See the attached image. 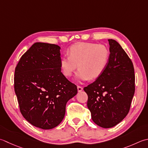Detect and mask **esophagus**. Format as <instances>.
Masks as SVG:
<instances>
[{
    "label": "esophagus",
    "mask_w": 148,
    "mask_h": 148,
    "mask_svg": "<svg viewBox=\"0 0 148 148\" xmlns=\"http://www.w3.org/2000/svg\"><path fill=\"white\" fill-rule=\"evenodd\" d=\"M77 90L78 92H82L83 90V87L81 86H77Z\"/></svg>",
    "instance_id": "esophagus-1"
}]
</instances>
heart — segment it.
Instances as JSON below:
<instances>
[{
	"label": "heart",
	"mask_w": 148,
	"mask_h": 148,
	"mask_svg": "<svg viewBox=\"0 0 148 148\" xmlns=\"http://www.w3.org/2000/svg\"><path fill=\"white\" fill-rule=\"evenodd\" d=\"M68 56H63L60 65L62 73L69 77L77 68L78 81L99 77L108 65L110 52L105 45L94 43H79L69 47Z\"/></svg>",
	"instance_id": "obj_1"
}]
</instances>
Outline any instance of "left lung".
<instances>
[{"instance_id": "8db88e82", "label": "left lung", "mask_w": 148, "mask_h": 148, "mask_svg": "<svg viewBox=\"0 0 148 148\" xmlns=\"http://www.w3.org/2000/svg\"><path fill=\"white\" fill-rule=\"evenodd\" d=\"M110 58L105 71L84 90L92 121L109 128L122 121L130 111L135 93V74L131 59L119 43L108 40Z\"/></svg>"}]
</instances>
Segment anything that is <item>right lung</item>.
<instances>
[{
	"instance_id": "1",
	"label": "right lung",
	"mask_w": 148,
	"mask_h": 148,
	"mask_svg": "<svg viewBox=\"0 0 148 148\" xmlns=\"http://www.w3.org/2000/svg\"><path fill=\"white\" fill-rule=\"evenodd\" d=\"M60 47L36 42L20 58L15 67L14 92L20 111L32 125L49 130L62 122L67 101L77 86L61 72Z\"/></svg>"
}]
</instances>
